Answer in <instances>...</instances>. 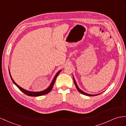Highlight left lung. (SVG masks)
<instances>
[{
  "label": "left lung",
  "instance_id": "left-lung-1",
  "mask_svg": "<svg viewBox=\"0 0 126 126\" xmlns=\"http://www.w3.org/2000/svg\"><path fill=\"white\" fill-rule=\"evenodd\" d=\"M73 79H74V83H75V86H76V88H77V90L78 91H79V92H80L81 94H83V95H87V96H96V95H98V94H96V95H91V94H87V93H86L84 92L83 91L80 90L79 89V87H78L77 85V84H76V81H75V79H74V78H73Z\"/></svg>",
  "mask_w": 126,
  "mask_h": 126
}]
</instances>
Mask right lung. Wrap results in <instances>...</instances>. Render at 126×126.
<instances>
[{
  "label": "right lung",
  "instance_id": "right-lung-1",
  "mask_svg": "<svg viewBox=\"0 0 126 126\" xmlns=\"http://www.w3.org/2000/svg\"><path fill=\"white\" fill-rule=\"evenodd\" d=\"M60 71H61V70H60L59 71H58V73H57V74L56 75V76H55V77H54V79H53V80H52V83H51L50 86H49L48 88H47L46 90H44V91H43L38 92H30V91H26V90H24V89H23V88H22V87H21L19 86H18V85L15 82V81H14V80L13 79L12 77H11V74H10V71H9V72L10 76H11V79H12V81H13V82L14 83V84L17 87L19 88V89L20 90H21V91L22 92H23L25 94L27 95H28V96H39L43 95H45V94H47V93L50 92L51 91V90H52V88H53V85H54V84H55V80H56V78H57V77L58 76V75L59 74V73H60Z\"/></svg>",
  "mask_w": 126,
  "mask_h": 126
}]
</instances>
